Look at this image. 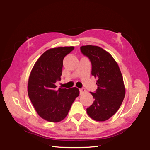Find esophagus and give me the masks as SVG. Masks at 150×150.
I'll return each mask as SVG.
<instances>
[{
  "instance_id": "34e87169",
  "label": "esophagus",
  "mask_w": 150,
  "mask_h": 150,
  "mask_svg": "<svg viewBox=\"0 0 150 150\" xmlns=\"http://www.w3.org/2000/svg\"><path fill=\"white\" fill-rule=\"evenodd\" d=\"M86 90L84 88H81V89H79L80 94H83V93H86Z\"/></svg>"
}]
</instances>
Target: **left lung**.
I'll return each mask as SVG.
<instances>
[{
    "mask_svg": "<svg viewBox=\"0 0 150 150\" xmlns=\"http://www.w3.org/2000/svg\"><path fill=\"white\" fill-rule=\"evenodd\" d=\"M81 51L91 62V74L97 78L98 88L90 92L94 99L86 109L94 120L104 121L119 110L125 96V88L120 67L111 54L100 47L81 46Z\"/></svg>",
    "mask_w": 150,
    "mask_h": 150,
    "instance_id": "left-lung-1",
    "label": "left lung"
}]
</instances>
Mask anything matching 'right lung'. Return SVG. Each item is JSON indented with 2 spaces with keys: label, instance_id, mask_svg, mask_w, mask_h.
I'll return each instance as SVG.
<instances>
[{
  "label": "right lung",
  "instance_id": "add662e5",
  "mask_svg": "<svg viewBox=\"0 0 150 150\" xmlns=\"http://www.w3.org/2000/svg\"><path fill=\"white\" fill-rule=\"evenodd\" d=\"M73 46L50 49L36 61L30 72L28 91L30 100L42 119L56 122L64 120L79 96L76 88L56 89L62 75L63 59Z\"/></svg>",
  "mask_w": 150,
  "mask_h": 150
}]
</instances>
